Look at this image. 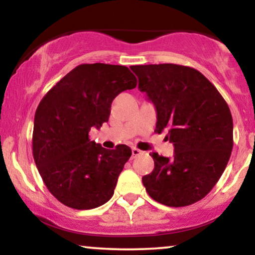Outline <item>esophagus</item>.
Instances as JSON below:
<instances>
[{"label": "esophagus", "mask_w": 255, "mask_h": 255, "mask_svg": "<svg viewBox=\"0 0 255 255\" xmlns=\"http://www.w3.org/2000/svg\"><path fill=\"white\" fill-rule=\"evenodd\" d=\"M141 151L140 149H138L137 147H133L132 148V158H137V156H139L141 154Z\"/></svg>", "instance_id": "34e87169"}]
</instances>
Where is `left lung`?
Here are the masks:
<instances>
[{"instance_id":"obj_1","label":"left lung","mask_w":255,"mask_h":255,"mask_svg":"<svg viewBox=\"0 0 255 255\" xmlns=\"http://www.w3.org/2000/svg\"><path fill=\"white\" fill-rule=\"evenodd\" d=\"M131 69L138 88L155 106V132L168 131L172 159L153 152L154 169L142 176L149 196L167 207H186L207 196L218 182L233 147L228 103L197 71L175 64L138 65Z\"/></svg>"}]
</instances>
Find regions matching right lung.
<instances>
[{"mask_svg":"<svg viewBox=\"0 0 255 255\" xmlns=\"http://www.w3.org/2000/svg\"><path fill=\"white\" fill-rule=\"evenodd\" d=\"M135 86L137 79L125 66L82 64L40 101L34 115L33 159L48 191L66 207L88 210L113 197L131 148L107 149L88 134L109 121L115 97Z\"/></svg>","mask_w":255,"mask_h":255,"instance_id":"obj_1","label":"right lung"}]
</instances>
